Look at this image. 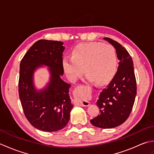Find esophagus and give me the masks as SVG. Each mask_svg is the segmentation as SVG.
Instances as JSON below:
<instances>
[{
  "label": "esophagus",
  "instance_id": "obj_1",
  "mask_svg": "<svg viewBox=\"0 0 154 154\" xmlns=\"http://www.w3.org/2000/svg\"><path fill=\"white\" fill-rule=\"evenodd\" d=\"M79 104L81 106H89L90 105L89 102H88V101H85V100H79Z\"/></svg>",
  "mask_w": 154,
  "mask_h": 154
}]
</instances>
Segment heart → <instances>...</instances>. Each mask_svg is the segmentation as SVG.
Returning <instances> with one entry per match:
<instances>
[{
  "label": "heart",
  "instance_id": "1",
  "mask_svg": "<svg viewBox=\"0 0 154 154\" xmlns=\"http://www.w3.org/2000/svg\"><path fill=\"white\" fill-rule=\"evenodd\" d=\"M62 67L71 81H77L84 69L88 80L102 84L107 82L115 73L117 55L110 45L98 42L83 43L75 47L71 57L63 58Z\"/></svg>",
  "mask_w": 154,
  "mask_h": 154
}]
</instances>
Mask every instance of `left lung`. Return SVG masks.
Instances as JSON below:
<instances>
[{"instance_id":"1","label":"left lung","mask_w":154,"mask_h":154,"mask_svg":"<svg viewBox=\"0 0 154 154\" xmlns=\"http://www.w3.org/2000/svg\"><path fill=\"white\" fill-rule=\"evenodd\" d=\"M116 49L120 60L112 79L103 89L97 104L100 114L91 120V123L101 128H112L123 124L132 112L136 95V80L132 59L119 42L104 38Z\"/></svg>"}]
</instances>
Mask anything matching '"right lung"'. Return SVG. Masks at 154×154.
<instances>
[{
    "label": "right lung",
    "mask_w": 154,
    "mask_h": 154,
    "mask_svg": "<svg viewBox=\"0 0 154 154\" xmlns=\"http://www.w3.org/2000/svg\"><path fill=\"white\" fill-rule=\"evenodd\" d=\"M63 42L40 40L32 45L20 65L18 93L24 115L35 128L45 132L63 129L70 119L73 105L69 95L70 85L60 76L62 67ZM41 64L51 67V81L46 89L37 92L32 77Z\"/></svg>",
    "instance_id": "obj_1"
}]
</instances>
